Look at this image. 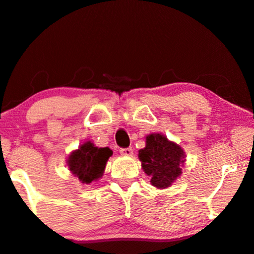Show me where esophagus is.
I'll list each match as a JSON object with an SVG mask.
<instances>
[{"mask_svg":"<svg viewBox=\"0 0 254 254\" xmlns=\"http://www.w3.org/2000/svg\"><path fill=\"white\" fill-rule=\"evenodd\" d=\"M119 152H121V155H123V156H132L133 149L132 148H124V149H121Z\"/></svg>","mask_w":254,"mask_h":254,"instance_id":"1","label":"esophagus"}]
</instances>
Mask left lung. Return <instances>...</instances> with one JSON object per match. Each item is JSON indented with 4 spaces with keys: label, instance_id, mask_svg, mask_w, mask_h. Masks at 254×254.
<instances>
[{
    "label": "left lung",
    "instance_id": "1",
    "mask_svg": "<svg viewBox=\"0 0 254 254\" xmlns=\"http://www.w3.org/2000/svg\"><path fill=\"white\" fill-rule=\"evenodd\" d=\"M138 158L143 172L151 177V185L166 189L181 176L186 152L163 133L155 132L145 137V146L138 151Z\"/></svg>",
    "mask_w": 254,
    "mask_h": 254
}]
</instances>
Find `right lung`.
<instances>
[{"instance_id":"obj_1","label":"right lung","mask_w":254,"mask_h":254,"mask_svg":"<svg viewBox=\"0 0 254 254\" xmlns=\"http://www.w3.org/2000/svg\"><path fill=\"white\" fill-rule=\"evenodd\" d=\"M111 155L110 148H99L91 140H86L67 156L66 163L73 176L78 177L81 183L90 185L102 179Z\"/></svg>"}]
</instances>
